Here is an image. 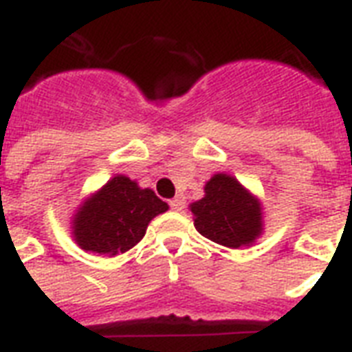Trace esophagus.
Returning a JSON list of instances; mask_svg holds the SVG:
<instances>
[{
    "label": "esophagus",
    "instance_id": "esophagus-1",
    "mask_svg": "<svg viewBox=\"0 0 352 352\" xmlns=\"http://www.w3.org/2000/svg\"><path fill=\"white\" fill-rule=\"evenodd\" d=\"M170 206L171 210H175V212H182V210H184V197H181V195L173 197L170 201Z\"/></svg>",
    "mask_w": 352,
    "mask_h": 352
}]
</instances>
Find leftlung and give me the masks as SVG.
<instances>
[{
	"instance_id": "8db88e82",
	"label": "left lung",
	"mask_w": 352,
	"mask_h": 352,
	"mask_svg": "<svg viewBox=\"0 0 352 352\" xmlns=\"http://www.w3.org/2000/svg\"><path fill=\"white\" fill-rule=\"evenodd\" d=\"M190 210L195 230L228 248L252 246L265 232L261 201L228 173H215Z\"/></svg>"
}]
</instances>
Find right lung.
Returning <instances> with one entry per match:
<instances>
[{
	"mask_svg": "<svg viewBox=\"0 0 352 352\" xmlns=\"http://www.w3.org/2000/svg\"><path fill=\"white\" fill-rule=\"evenodd\" d=\"M168 208L151 188L115 175L80 203L71 219V235L82 250L115 257L137 245L151 219Z\"/></svg>",
	"mask_w": 352,
	"mask_h": 352,
	"instance_id": "add662e5",
	"label": "right lung"
}]
</instances>
